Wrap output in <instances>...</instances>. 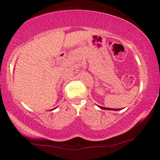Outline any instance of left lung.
Masks as SVG:
<instances>
[{
  "instance_id": "8db88e82",
  "label": "left lung",
  "mask_w": 160,
  "mask_h": 160,
  "mask_svg": "<svg viewBox=\"0 0 160 160\" xmlns=\"http://www.w3.org/2000/svg\"><path fill=\"white\" fill-rule=\"evenodd\" d=\"M99 108H101L102 109H104V110H113V111H118V110H121L120 109H111V108H106V107H100L98 106Z\"/></svg>"
}]
</instances>
